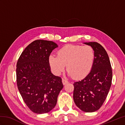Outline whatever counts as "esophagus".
Segmentation results:
<instances>
[{"mask_svg": "<svg viewBox=\"0 0 125 125\" xmlns=\"http://www.w3.org/2000/svg\"><path fill=\"white\" fill-rule=\"evenodd\" d=\"M62 83H63V85H65L66 84L68 83L69 82H68L67 80H66V79H62Z\"/></svg>", "mask_w": 125, "mask_h": 125, "instance_id": "34e87169", "label": "esophagus"}]
</instances>
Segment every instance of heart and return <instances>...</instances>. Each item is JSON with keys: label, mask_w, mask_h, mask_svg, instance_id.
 Returning <instances> with one entry per match:
<instances>
[{"label": "heart", "mask_w": 125, "mask_h": 125, "mask_svg": "<svg viewBox=\"0 0 125 125\" xmlns=\"http://www.w3.org/2000/svg\"><path fill=\"white\" fill-rule=\"evenodd\" d=\"M94 58V52L91 46L69 44L58 50L57 56L50 55L48 61L52 71L56 75L62 73L67 65L68 75L73 78L81 79L91 71Z\"/></svg>", "instance_id": "1"}]
</instances>
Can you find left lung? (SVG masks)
I'll return each instance as SVG.
<instances>
[{
  "mask_svg": "<svg viewBox=\"0 0 125 125\" xmlns=\"http://www.w3.org/2000/svg\"><path fill=\"white\" fill-rule=\"evenodd\" d=\"M95 54L91 71L81 81L73 83V98L76 105L85 112L99 110L107 97L112 83V70L105 49L95 42H84Z\"/></svg>",
  "mask_w": 125,
  "mask_h": 125,
  "instance_id": "8db88e82",
  "label": "left lung"
}]
</instances>
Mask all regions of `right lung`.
Masks as SVG:
<instances>
[{
    "label": "right lung",
    "instance_id": "obj_1",
    "mask_svg": "<svg viewBox=\"0 0 125 125\" xmlns=\"http://www.w3.org/2000/svg\"><path fill=\"white\" fill-rule=\"evenodd\" d=\"M57 47L52 41L35 40L26 48L18 61V88L26 105L34 113L43 114L52 110L63 87L61 78L52 73L48 61Z\"/></svg>",
    "mask_w": 125,
    "mask_h": 125
}]
</instances>
